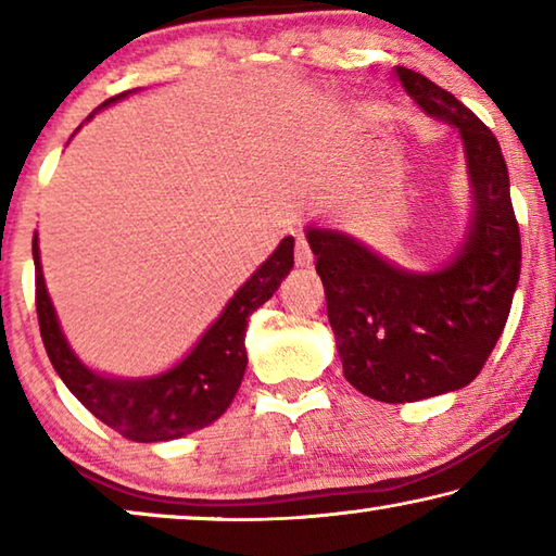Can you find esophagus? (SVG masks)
Masks as SVG:
<instances>
[{
	"mask_svg": "<svg viewBox=\"0 0 556 556\" xmlns=\"http://www.w3.org/2000/svg\"><path fill=\"white\" fill-rule=\"evenodd\" d=\"M314 265V252L308 248L304 238H296V267H312Z\"/></svg>",
	"mask_w": 556,
	"mask_h": 556,
	"instance_id": "34e87169",
	"label": "esophagus"
}]
</instances>
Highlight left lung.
I'll return each instance as SVG.
<instances>
[{
	"instance_id": "left-lung-1",
	"label": "left lung",
	"mask_w": 556,
	"mask_h": 556,
	"mask_svg": "<svg viewBox=\"0 0 556 556\" xmlns=\"http://www.w3.org/2000/svg\"><path fill=\"white\" fill-rule=\"evenodd\" d=\"M417 105L454 127L466 154L470 215L444 265H394L353 235L308 225L328 321L345 380L388 404L454 392L476 380L501 338L520 279V230L501 144L466 105L421 73L397 65Z\"/></svg>"
}]
</instances>
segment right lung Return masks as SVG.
Returning a JSON list of instances; mask_svg holds the SVG:
<instances>
[{
  "instance_id": "obj_1",
  "label": "right lung",
  "mask_w": 556,
  "mask_h": 556,
  "mask_svg": "<svg viewBox=\"0 0 556 556\" xmlns=\"http://www.w3.org/2000/svg\"><path fill=\"white\" fill-rule=\"evenodd\" d=\"M127 96L129 92H122L117 98L105 100L96 112ZM96 112H90L88 119L96 117ZM31 250L36 265V312H39L41 338L53 370L83 407L117 434L139 444L181 439L213 425L225 414L248 368L244 333H248L250 316L271 299L281 279L294 267V238L289 235L235 291L220 316L205 328V333L186 353L184 361L152 378H117V375L92 370L73 351L46 289L39 232H34Z\"/></svg>"
}]
</instances>
